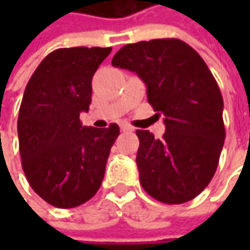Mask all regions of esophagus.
Returning <instances> with one entry per match:
<instances>
[{"label": "esophagus", "mask_w": 250, "mask_h": 250, "mask_svg": "<svg viewBox=\"0 0 250 250\" xmlns=\"http://www.w3.org/2000/svg\"><path fill=\"white\" fill-rule=\"evenodd\" d=\"M121 130H122V132H132L133 128H132L130 125H128V124H121Z\"/></svg>", "instance_id": "1"}]
</instances>
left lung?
Instances as JSON below:
<instances>
[{
    "mask_svg": "<svg viewBox=\"0 0 250 250\" xmlns=\"http://www.w3.org/2000/svg\"><path fill=\"white\" fill-rule=\"evenodd\" d=\"M112 65L136 72L147 87V101L164 115L161 139L136 130L140 185L167 205L192 200L210 184L226 139L224 103L214 76L178 39L126 44Z\"/></svg>",
    "mask_w": 250,
    "mask_h": 250,
    "instance_id": "1",
    "label": "left lung"
}]
</instances>
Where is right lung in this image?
<instances>
[{
  "instance_id": "add662e5",
  "label": "right lung",
  "mask_w": 250,
  "mask_h": 250,
  "mask_svg": "<svg viewBox=\"0 0 250 250\" xmlns=\"http://www.w3.org/2000/svg\"><path fill=\"white\" fill-rule=\"evenodd\" d=\"M110 53L111 47L58 48L24 89L18 117L22 168L32 189L51 206H81L103 182L120 126H83L79 117L89 111L93 75Z\"/></svg>"
}]
</instances>
